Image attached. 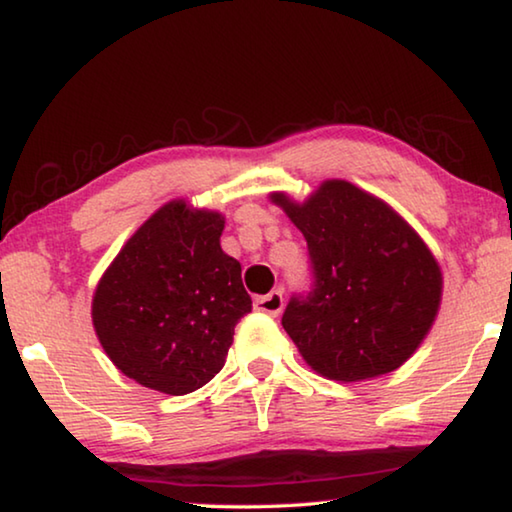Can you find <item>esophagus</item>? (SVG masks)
Returning a JSON list of instances; mask_svg holds the SVG:
<instances>
[{
  "label": "esophagus",
  "mask_w": 512,
  "mask_h": 512,
  "mask_svg": "<svg viewBox=\"0 0 512 512\" xmlns=\"http://www.w3.org/2000/svg\"><path fill=\"white\" fill-rule=\"evenodd\" d=\"M253 305L257 311H262V314L277 316L284 307V296H282V291H271V293H266V296L255 298Z\"/></svg>",
  "instance_id": "1"
}]
</instances>
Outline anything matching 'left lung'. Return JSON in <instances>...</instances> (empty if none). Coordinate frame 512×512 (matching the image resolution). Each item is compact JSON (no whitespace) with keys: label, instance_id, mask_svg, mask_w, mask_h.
I'll return each instance as SVG.
<instances>
[{"label":"left lung","instance_id":"8db88e82","mask_svg":"<svg viewBox=\"0 0 512 512\" xmlns=\"http://www.w3.org/2000/svg\"><path fill=\"white\" fill-rule=\"evenodd\" d=\"M271 201L305 235L314 287L293 296L282 327L318 375L361 381L400 368L436 320L443 273L391 205L345 180L305 203Z\"/></svg>","mask_w":512,"mask_h":512}]
</instances>
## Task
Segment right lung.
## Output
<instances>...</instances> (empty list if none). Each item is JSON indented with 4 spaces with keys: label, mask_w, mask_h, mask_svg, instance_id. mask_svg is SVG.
Listing matches in <instances>:
<instances>
[{
    "label": "right lung",
    "mask_w": 512,
    "mask_h": 512,
    "mask_svg": "<svg viewBox=\"0 0 512 512\" xmlns=\"http://www.w3.org/2000/svg\"><path fill=\"white\" fill-rule=\"evenodd\" d=\"M223 216L162 205L97 284L92 323L110 361L137 384L187 395L223 368L253 309L241 264L221 250Z\"/></svg>",
    "instance_id": "obj_1"
}]
</instances>
